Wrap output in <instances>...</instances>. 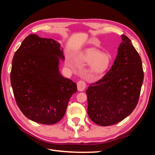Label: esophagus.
Here are the masks:
<instances>
[{
	"label": "esophagus",
	"mask_w": 155,
	"mask_h": 155,
	"mask_svg": "<svg viewBox=\"0 0 155 155\" xmlns=\"http://www.w3.org/2000/svg\"><path fill=\"white\" fill-rule=\"evenodd\" d=\"M77 85H78V90L79 91H83L86 87V83L84 81L80 80L78 82Z\"/></svg>",
	"instance_id": "34e87169"
}]
</instances>
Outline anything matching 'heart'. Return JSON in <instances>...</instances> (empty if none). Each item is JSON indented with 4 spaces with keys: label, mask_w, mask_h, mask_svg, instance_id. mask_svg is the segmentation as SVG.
<instances>
[{
    "label": "heart",
    "mask_w": 155,
    "mask_h": 155,
    "mask_svg": "<svg viewBox=\"0 0 155 155\" xmlns=\"http://www.w3.org/2000/svg\"><path fill=\"white\" fill-rule=\"evenodd\" d=\"M83 59L88 63L83 70V76L87 79H97L104 76L111 63L110 56L96 49H88L83 55Z\"/></svg>",
    "instance_id": "heart-1"
}]
</instances>
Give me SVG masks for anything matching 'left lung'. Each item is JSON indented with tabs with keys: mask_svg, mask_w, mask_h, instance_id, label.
Segmentation results:
<instances>
[{
	"mask_svg": "<svg viewBox=\"0 0 155 155\" xmlns=\"http://www.w3.org/2000/svg\"><path fill=\"white\" fill-rule=\"evenodd\" d=\"M114 64L99 81L86 91L90 119L101 126L124 120L137 107L143 81L140 56L125 35Z\"/></svg>",
	"mask_w": 155,
	"mask_h": 155,
	"instance_id": "8db88e82",
	"label": "left lung"
}]
</instances>
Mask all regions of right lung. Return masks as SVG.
Returning a JSON list of instances; mask_svg holds the SVG:
<instances>
[{"label": "right lung", "mask_w": 155, "mask_h": 155, "mask_svg": "<svg viewBox=\"0 0 155 155\" xmlns=\"http://www.w3.org/2000/svg\"><path fill=\"white\" fill-rule=\"evenodd\" d=\"M60 44L31 34L22 41L12 60L11 85L17 104L28 119L52 125L61 120L76 83L59 72L64 59Z\"/></svg>", "instance_id": "add662e5"}]
</instances>
